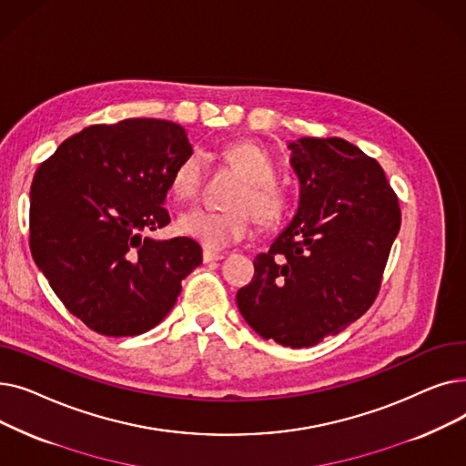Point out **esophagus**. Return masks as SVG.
<instances>
[{"label":"esophagus","mask_w":466,"mask_h":466,"mask_svg":"<svg viewBox=\"0 0 466 466\" xmlns=\"http://www.w3.org/2000/svg\"><path fill=\"white\" fill-rule=\"evenodd\" d=\"M202 258H204V262H213V260H223L225 258V255L223 253H217V251H204L202 253Z\"/></svg>","instance_id":"34e87169"}]
</instances>
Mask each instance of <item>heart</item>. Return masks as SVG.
<instances>
[{
	"instance_id": "1",
	"label": "heart",
	"mask_w": 466,
	"mask_h": 466,
	"mask_svg": "<svg viewBox=\"0 0 466 466\" xmlns=\"http://www.w3.org/2000/svg\"><path fill=\"white\" fill-rule=\"evenodd\" d=\"M230 166L243 176V183L230 198V209L213 211L194 208L177 220V230L202 243L208 249H227L248 238L253 215L264 228H278L290 217L292 200L289 190L276 181V160L270 151L257 141H232L220 149ZM202 185V166L194 155L183 158L169 177L174 200L187 204L194 200Z\"/></svg>"
}]
</instances>
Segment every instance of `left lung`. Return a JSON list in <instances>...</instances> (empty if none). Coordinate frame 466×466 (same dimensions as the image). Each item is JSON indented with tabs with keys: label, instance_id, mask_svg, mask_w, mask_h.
Masks as SVG:
<instances>
[{
	"label": "left lung",
	"instance_id": "8db88e82",
	"mask_svg": "<svg viewBox=\"0 0 466 466\" xmlns=\"http://www.w3.org/2000/svg\"><path fill=\"white\" fill-rule=\"evenodd\" d=\"M300 179L290 225L255 264L236 304L248 325L285 348H311L366 313L400 230L381 166L341 137L289 143Z\"/></svg>",
	"mask_w": 466,
	"mask_h": 466
}]
</instances>
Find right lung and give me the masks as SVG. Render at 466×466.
I'll return each instance as SVG.
<instances>
[{
  "label": "right lung",
  "instance_id": "obj_1",
  "mask_svg": "<svg viewBox=\"0 0 466 466\" xmlns=\"http://www.w3.org/2000/svg\"><path fill=\"white\" fill-rule=\"evenodd\" d=\"M192 155L187 132L160 118L94 125L35 171L30 249L62 304L104 336H137L174 308L202 264L190 238L153 239L169 223V177Z\"/></svg>",
  "mask_w": 466,
  "mask_h": 466
}]
</instances>
